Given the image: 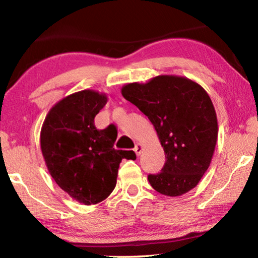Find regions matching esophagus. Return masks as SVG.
Here are the masks:
<instances>
[{
  "mask_svg": "<svg viewBox=\"0 0 258 258\" xmlns=\"http://www.w3.org/2000/svg\"><path fill=\"white\" fill-rule=\"evenodd\" d=\"M142 150H143V146L141 145V143H138V145L135 146V148H134V151H135V154H137V156L141 155Z\"/></svg>",
  "mask_w": 258,
  "mask_h": 258,
  "instance_id": "34e87169",
  "label": "esophagus"
}]
</instances>
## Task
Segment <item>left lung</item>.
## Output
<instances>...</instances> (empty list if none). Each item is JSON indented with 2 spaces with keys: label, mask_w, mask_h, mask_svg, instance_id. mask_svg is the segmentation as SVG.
<instances>
[{
  "label": "left lung",
  "mask_w": 258,
  "mask_h": 258,
  "mask_svg": "<svg viewBox=\"0 0 258 258\" xmlns=\"http://www.w3.org/2000/svg\"><path fill=\"white\" fill-rule=\"evenodd\" d=\"M121 95L148 116L165 151L161 172L148 176L151 186L168 197L197 186L218 135L215 108L204 87L183 76L159 75L125 84Z\"/></svg>",
  "instance_id": "8db88e82"
}]
</instances>
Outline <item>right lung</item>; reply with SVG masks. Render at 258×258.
Returning <instances> with one entry per match:
<instances>
[{
    "mask_svg": "<svg viewBox=\"0 0 258 258\" xmlns=\"http://www.w3.org/2000/svg\"><path fill=\"white\" fill-rule=\"evenodd\" d=\"M108 97L83 90L61 99L50 109L41 128V150L50 175L76 202L94 205L115 189L119 164L133 151L115 150L117 135L99 131L94 117Z\"/></svg>",
    "mask_w": 258,
    "mask_h": 258,
    "instance_id": "right-lung-1",
    "label": "right lung"
}]
</instances>
